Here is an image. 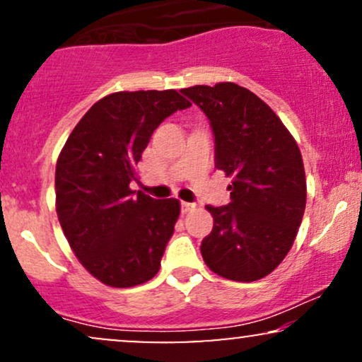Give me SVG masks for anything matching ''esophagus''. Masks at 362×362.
Here are the masks:
<instances>
[{
	"label": "esophagus",
	"mask_w": 362,
	"mask_h": 362,
	"mask_svg": "<svg viewBox=\"0 0 362 362\" xmlns=\"http://www.w3.org/2000/svg\"><path fill=\"white\" fill-rule=\"evenodd\" d=\"M182 213H184V214H187V213H190V211H194L195 209V204H194V202H182Z\"/></svg>",
	"instance_id": "esophagus-1"
}]
</instances>
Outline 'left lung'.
<instances>
[{
    "label": "left lung",
    "mask_w": 362,
    "mask_h": 362,
    "mask_svg": "<svg viewBox=\"0 0 362 362\" xmlns=\"http://www.w3.org/2000/svg\"><path fill=\"white\" fill-rule=\"evenodd\" d=\"M182 93L209 119L216 168L233 177L230 204L206 206L214 226L202 240V259L226 279H262L288 255L305 213L300 148L271 107L243 86L197 85Z\"/></svg>",
    "instance_id": "left-lung-1"
}]
</instances>
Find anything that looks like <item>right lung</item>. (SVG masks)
Here are the masks:
<instances>
[{"instance_id": "add662e5", "label": "right lung", "mask_w": 362, "mask_h": 362, "mask_svg": "<svg viewBox=\"0 0 362 362\" xmlns=\"http://www.w3.org/2000/svg\"><path fill=\"white\" fill-rule=\"evenodd\" d=\"M190 107L175 90L102 98L69 134L56 165V209L74 255L112 288L156 276L180 214L177 199L132 192L134 167L155 129Z\"/></svg>"}]
</instances>
